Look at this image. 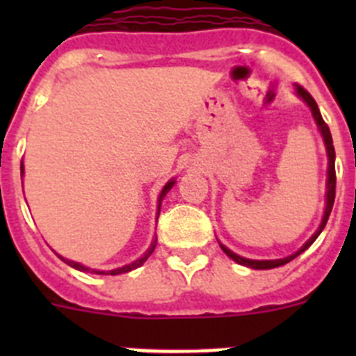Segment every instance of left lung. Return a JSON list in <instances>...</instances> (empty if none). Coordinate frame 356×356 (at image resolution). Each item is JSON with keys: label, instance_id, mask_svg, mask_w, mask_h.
<instances>
[{"label": "left lung", "instance_id": "left-lung-1", "mask_svg": "<svg viewBox=\"0 0 356 356\" xmlns=\"http://www.w3.org/2000/svg\"><path fill=\"white\" fill-rule=\"evenodd\" d=\"M296 89V94L303 99L305 103H307L308 106H310V110H312V115H314V121H316L317 128H319L321 135H323V143H325V147H326V156H328V172H326V207H325V213H323V219H321V225L319 228L316 229V234L312 235V237L308 238L307 242H305L303 246L300 248V250L296 251V253L289 254V257H285V259H276V260H251V259H244V257H241V254L234 253L232 250H228L226 246H222L221 242H219V246H221V250L225 251L226 254H228L229 259L234 260V262L241 264V266H246V267H251V269H275V267H280V266H285V264H289L291 260H294L298 254L303 253L305 250H308V248L312 246L314 241H316L317 237H319V234L323 232V228L326 226V221H328L330 217V212H332L333 209V201H335V149H333V140H332V134H330V128L328 124H326L325 121H323V118H321V112L319 108H317V103L314 102V97L310 96V94L307 92V90L303 89V87H300V85H294Z\"/></svg>", "mask_w": 356, "mask_h": 356}]
</instances>
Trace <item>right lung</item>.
<instances>
[{"label": "right lung", "instance_id": "obj_1", "mask_svg": "<svg viewBox=\"0 0 356 356\" xmlns=\"http://www.w3.org/2000/svg\"><path fill=\"white\" fill-rule=\"evenodd\" d=\"M23 172H24V169H23V162H21V176H23ZM175 184H176V180H175V178H172V180H169L168 184L163 185L162 193H160V196H159V207H156V219H159L160 207H162V200H163V197H165V194H168L169 191H171L172 185H175ZM155 248H156V237L153 238V241H151V246L147 248V251L143 254V257H140V259H137V260H135V262L128 264V266L118 267V269H110V271H96V269H90V267H85V266H81V264H78V262H72V260L64 259V257H60V254H58V257H60V259L64 260V262L67 264V266L74 267V269H78V271H83V273H89L90 271V273H96V275H112V276H114V275H122V273H130V271H134V269H137V267L143 266V264L146 262L147 259H149V254L153 253V251H155Z\"/></svg>", "mask_w": 356, "mask_h": 356}]
</instances>
